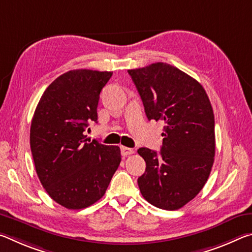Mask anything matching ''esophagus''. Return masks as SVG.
Instances as JSON below:
<instances>
[{"mask_svg": "<svg viewBox=\"0 0 252 252\" xmlns=\"http://www.w3.org/2000/svg\"><path fill=\"white\" fill-rule=\"evenodd\" d=\"M121 153H122V156H125V157H126V156L133 155V153H134V150H133V149H131V148H126V147H121Z\"/></svg>", "mask_w": 252, "mask_h": 252, "instance_id": "34e87169", "label": "esophagus"}]
</instances>
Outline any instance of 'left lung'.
<instances>
[{"instance_id": "left-lung-1", "label": "left lung", "mask_w": 252, "mask_h": 252, "mask_svg": "<svg viewBox=\"0 0 252 252\" xmlns=\"http://www.w3.org/2000/svg\"><path fill=\"white\" fill-rule=\"evenodd\" d=\"M149 120L164 123L160 155L138 153L147 168L138 179L143 198L164 210H177L197 195L209 178L216 153L215 116L201 84L168 63L127 70Z\"/></svg>"}]
</instances>
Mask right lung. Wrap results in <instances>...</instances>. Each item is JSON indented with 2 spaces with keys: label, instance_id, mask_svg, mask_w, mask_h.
<instances>
[{
  "label": "right lung",
  "instance_id": "add662e5",
  "mask_svg": "<svg viewBox=\"0 0 252 252\" xmlns=\"http://www.w3.org/2000/svg\"><path fill=\"white\" fill-rule=\"evenodd\" d=\"M112 72L72 70L51 83L37 103L30 130L34 165L55 202L72 210L103 197L121 162L118 146L87 139L97 122L100 92Z\"/></svg>",
  "mask_w": 252,
  "mask_h": 252
}]
</instances>
